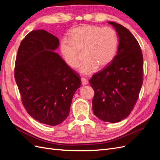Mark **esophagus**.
<instances>
[{
    "label": "esophagus",
    "instance_id": "1",
    "mask_svg": "<svg viewBox=\"0 0 160 160\" xmlns=\"http://www.w3.org/2000/svg\"><path fill=\"white\" fill-rule=\"evenodd\" d=\"M81 83L83 85H86L89 84V81H88V79L84 78V77H82V78H81Z\"/></svg>",
    "mask_w": 160,
    "mask_h": 160
}]
</instances>
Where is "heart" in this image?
I'll use <instances>...</instances> for the list:
<instances>
[{
    "label": "heart",
    "mask_w": 160,
    "mask_h": 160,
    "mask_svg": "<svg viewBox=\"0 0 160 160\" xmlns=\"http://www.w3.org/2000/svg\"><path fill=\"white\" fill-rule=\"evenodd\" d=\"M69 39H62L60 51L66 63L72 69L79 67L81 53L85 61L79 69L82 74L89 75L98 67L103 68L113 61L117 53L119 40L117 33L111 27L85 25L72 29Z\"/></svg>",
    "instance_id": "b5f03b06"
}]
</instances>
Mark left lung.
Masks as SVG:
<instances>
[{"mask_svg": "<svg viewBox=\"0 0 160 160\" xmlns=\"http://www.w3.org/2000/svg\"><path fill=\"white\" fill-rule=\"evenodd\" d=\"M108 23L119 37L117 55L89 82L95 93L93 113L103 122L116 123L126 118L137 102L143 83V58L138 41L128 28Z\"/></svg>", "mask_w": 160, "mask_h": 160, "instance_id": "1", "label": "left lung"}]
</instances>
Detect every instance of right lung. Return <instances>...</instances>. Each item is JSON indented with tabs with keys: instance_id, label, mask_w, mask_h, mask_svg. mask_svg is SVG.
Wrapping results in <instances>:
<instances>
[{
	"instance_id": "1",
	"label": "right lung",
	"mask_w": 160,
	"mask_h": 160,
	"mask_svg": "<svg viewBox=\"0 0 160 160\" xmlns=\"http://www.w3.org/2000/svg\"><path fill=\"white\" fill-rule=\"evenodd\" d=\"M58 38L45 30L30 32L18 47L14 78L27 113L40 123L59 125L68 117L79 75L54 51Z\"/></svg>"
}]
</instances>
